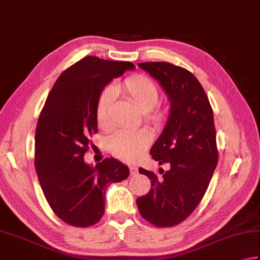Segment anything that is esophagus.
I'll return each instance as SVG.
<instances>
[{"mask_svg":"<svg viewBox=\"0 0 260 260\" xmlns=\"http://www.w3.org/2000/svg\"><path fill=\"white\" fill-rule=\"evenodd\" d=\"M129 170H130V174L131 175H135V174L138 173V168H137V166H135V165H130L129 166Z\"/></svg>","mask_w":260,"mask_h":260,"instance_id":"34e87169","label":"esophagus"}]
</instances>
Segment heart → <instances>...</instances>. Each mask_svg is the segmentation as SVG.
<instances>
[{
	"label": "heart",
	"mask_w": 260,
	"mask_h": 260,
	"mask_svg": "<svg viewBox=\"0 0 260 260\" xmlns=\"http://www.w3.org/2000/svg\"><path fill=\"white\" fill-rule=\"evenodd\" d=\"M114 91L121 92L132 104L144 112L149 111V119L160 121L164 117V112L156 110L151 112L158 102V89L150 79L144 76H131L113 89L106 88L100 96L96 107L97 123L102 129L110 126L109 112L114 100ZM150 134L145 129H122L116 131L109 139V150L116 158L131 161L139 157L150 144Z\"/></svg>",
	"instance_id": "b5f03b06"
}]
</instances>
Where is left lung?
I'll return each instance as SVG.
<instances>
[{
    "instance_id": "1",
    "label": "left lung",
    "mask_w": 260,
    "mask_h": 260,
    "mask_svg": "<svg viewBox=\"0 0 260 260\" xmlns=\"http://www.w3.org/2000/svg\"><path fill=\"white\" fill-rule=\"evenodd\" d=\"M159 82L171 103L166 125L150 149L159 165L169 164L158 178L139 169L149 178L150 191L137 198L139 213L158 228L184 221L203 199L217 165L216 130L212 106L197 78L183 68L168 62L138 64Z\"/></svg>"
}]
</instances>
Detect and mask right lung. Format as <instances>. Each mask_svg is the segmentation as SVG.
<instances>
[{"label": "right lung", "instance_id": "1", "mask_svg": "<svg viewBox=\"0 0 260 260\" xmlns=\"http://www.w3.org/2000/svg\"><path fill=\"white\" fill-rule=\"evenodd\" d=\"M131 62L86 56L61 73L39 115L35 168L44 196L63 222L94 225L104 215L111 183L129 176V168L113 157L91 166L84 160L97 132L96 107L104 87L134 70Z\"/></svg>", "mask_w": 260, "mask_h": 260}]
</instances>
